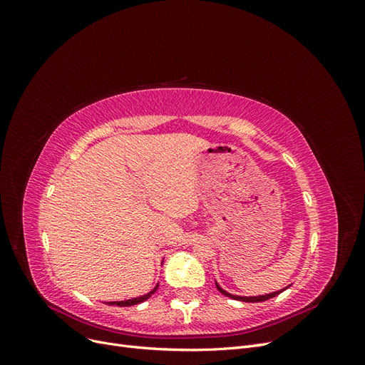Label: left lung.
I'll return each mask as SVG.
<instances>
[{
  "mask_svg": "<svg viewBox=\"0 0 365 365\" xmlns=\"http://www.w3.org/2000/svg\"><path fill=\"white\" fill-rule=\"evenodd\" d=\"M217 286V284H216ZM217 289L222 292L224 295H227V297H230V298H235V300H240V302H247V303H257V302H267V300H269V298H272V297H275V295H279L282 291H277V292H272V294H267V295H259V297H237V295H231V294H228V292H225L224 289H220L219 286H217Z\"/></svg>",
  "mask_w": 365,
  "mask_h": 365,
  "instance_id": "1",
  "label": "left lung"
}]
</instances>
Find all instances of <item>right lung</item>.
Returning <instances> with one entry per match:
<instances>
[{
	"label": "right lung",
	"mask_w": 365,
	"mask_h": 365,
	"mask_svg": "<svg viewBox=\"0 0 365 365\" xmlns=\"http://www.w3.org/2000/svg\"><path fill=\"white\" fill-rule=\"evenodd\" d=\"M157 289H158V284H157V288L153 289L152 292H155ZM149 295H150V294H148V295H143V297H138V298H132V300H126V302H111L109 304H111V306H134V304H138V303H141V302L148 300Z\"/></svg>",
	"instance_id": "right-lung-1"
}]
</instances>
